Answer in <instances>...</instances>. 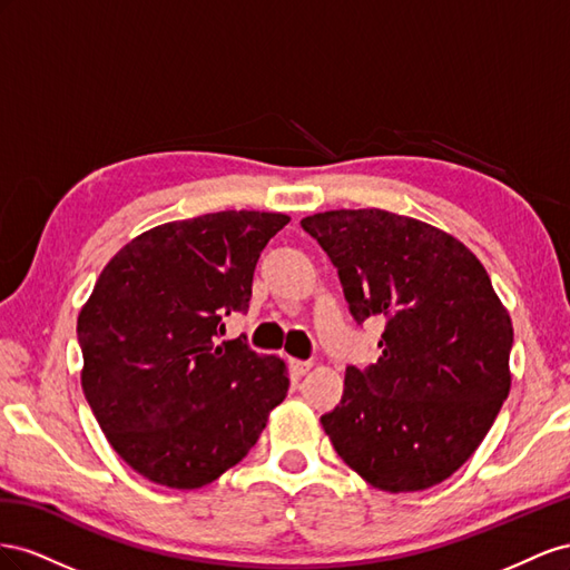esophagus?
<instances>
[{
	"mask_svg": "<svg viewBox=\"0 0 570 570\" xmlns=\"http://www.w3.org/2000/svg\"><path fill=\"white\" fill-rule=\"evenodd\" d=\"M288 367H291V372H294L296 377H303L305 372H311L313 363H311V361H291V363H288Z\"/></svg>",
	"mask_w": 570,
	"mask_h": 570,
	"instance_id": "esophagus-1",
	"label": "esophagus"
}]
</instances>
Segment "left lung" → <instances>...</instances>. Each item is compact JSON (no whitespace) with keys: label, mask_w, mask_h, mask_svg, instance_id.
Instances as JSON below:
<instances>
[{"label":"left lung","mask_w":570,"mask_h":570,"mask_svg":"<svg viewBox=\"0 0 570 570\" xmlns=\"http://www.w3.org/2000/svg\"><path fill=\"white\" fill-rule=\"evenodd\" d=\"M301 226L338 269L353 320H384L377 363L346 367L344 396L320 417L324 432L377 490L444 482L511 389L513 327L490 274L461 240L384 209H332Z\"/></svg>","instance_id":"obj_1"}]
</instances>
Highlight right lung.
<instances>
[{
  "mask_svg": "<svg viewBox=\"0 0 570 570\" xmlns=\"http://www.w3.org/2000/svg\"><path fill=\"white\" fill-rule=\"evenodd\" d=\"M276 213H215L140 234L78 315L83 394L111 449L150 482L198 490L255 446L288 392L279 357L219 341L246 313Z\"/></svg>",
  "mask_w": 570,
  "mask_h": 570,
  "instance_id": "obj_1",
  "label": "right lung"
}]
</instances>
